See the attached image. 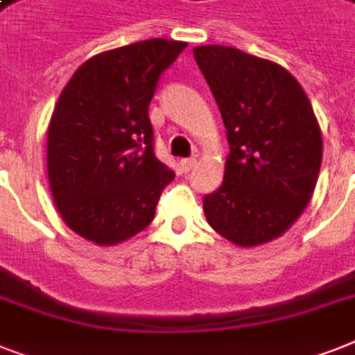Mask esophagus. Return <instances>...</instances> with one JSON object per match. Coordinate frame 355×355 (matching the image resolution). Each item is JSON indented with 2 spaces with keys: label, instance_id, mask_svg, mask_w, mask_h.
Masks as SVG:
<instances>
[{
  "label": "esophagus",
  "instance_id": "34e87169",
  "mask_svg": "<svg viewBox=\"0 0 355 355\" xmlns=\"http://www.w3.org/2000/svg\"><path fill=\"white\" fill-rule=\"evenodd\" d=\"M195 166H197V160H195V158H184V160H180V167H182L184 173H189Z\"/></svg>",
  "mask_w": 355,
  "mask_h": 355
}]
</instances>
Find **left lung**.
<instances>
[{"label": "left lung", "mask_w": 355, "mask_h": 355, "mask_svg": "<svg viewBox=\"0 0 355 355\" xmlns=\"http://www.w3.org/2000/svg\"><path fill=\"white\" fill-rule=\"evenodd\" d=\"M193 55L230 144L221 188L202 200L206 221L237 247H258L286 234L313 195L319 121L280 64L227 46H199Z\"/></svg>", "instance_id": "left-lung-1"}]
</instances>
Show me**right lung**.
I'll use <instances>...</instances> for the list:
<instances>
[{
	"mask_svg": "<svg viewBox=\"0 0 355 355\" xmlns=\"http://www.w3.org/2000/svg\"><path fill=\"white\" fill-rule=\"evenodd\" d=\"M186 42L153 38L88 58L47 127V178L62 221L97 247L127 241L155 217L175 178L153 150L149 103Z\"/></svg>",
	"mask_w": 355,
	"mask_h": 355,
	"instance_id": "1",
	"label": "right lung"
}]
</instances>
